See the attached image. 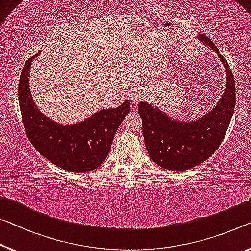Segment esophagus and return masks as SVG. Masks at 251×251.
Segmentation results:
<instances>
[{
	"label": "esophagus",
	"instance_id": "34e87169",
	"mask_svg": "<svg viewBox=\"0 0 251 251\" xmlns=\"http://www.w3.org/2000/svg\"><path fill=\"white\" fill-rule=\"evenodd\" d=\"M129 98L134 103H135L143 98V93H142L140 90H132V91L129 92Z\"/></svg>",
	"mask_w": 251,
	"mask_h": 251
}]
</instances>
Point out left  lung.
Wrapping results in <instances>:
<instances>
[{
  "mask_svg": "<svg viewBox=\"0 0 251 251\" xmlns=\"http://www.w3.org/2000/svg\"><path fill=\"white\" fill-rule=\"evenodd\" d=\"M200 38L219 54L226 70V88L215 108L197 121L187 123L175 121L147 102L138 104L150 158L167 170L184 171L206 161L222 143L234 111L232 71L207 36L200 35Z\"/></svg>",
  "mask_w": 251,
  "mask_h": 251,
  "instance_id": "left-lung-1",
  "label": "left lung"
}]
</instances>
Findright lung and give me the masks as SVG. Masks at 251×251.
Here are the masks:
<instances>
[{
  "mask_svg": "<svg viewBox=\"0 0 251 251\" xmlns=\"http://www.w3.org/2000/svg\"><path fill=\"white\" fill-rule=\"evenodd\" d=\"M38 55L28 59L19 80V104L25 134L40 154L62 169L72 173L96 169L106 160L118 126L129 113V101L100 110L77 124L55 123L40 113L30 93L29 71Z\"/></svg>",
  "mask_w": 251,
  "mask_h": 251,
  "instance_id": "1",
  "label": "right lung"
}]
</instances>
